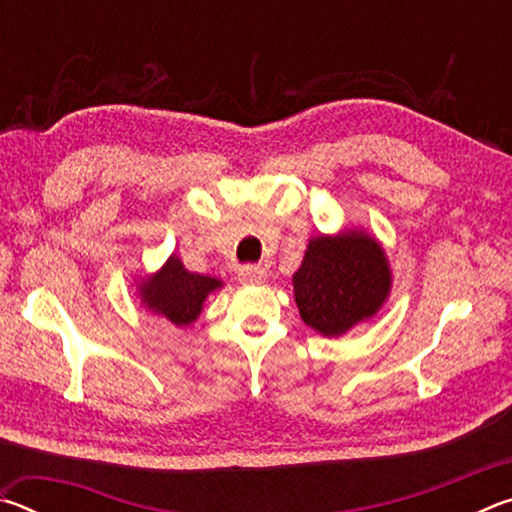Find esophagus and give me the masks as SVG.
Listing matches in <instances>:
<instances>
[{"label": "esophagus", "mask_w": 512, "mask_h": 512, "mask_svg": "<svg viewBox=\"0 0 512 512\" xmlns=\"http://www.w3.org/2000/svg\"><path fill=\"white\" fill-rule=\"evenodd\" d=\"M239 280L244 284H262L266 280V268L264 266L239 268Z\"/></svg>", "instance_id": "34e87169"}]
</instances>
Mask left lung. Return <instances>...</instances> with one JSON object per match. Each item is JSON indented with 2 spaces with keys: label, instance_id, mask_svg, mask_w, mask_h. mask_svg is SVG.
Here are the masks:
<instances>
[{
  "label": "left lung",
  "instance_id": "left-lung-1",
  "mask_svg": "<svg viewBox=\"0 0 512 512\" xmlns=\"http://www.w3.org/2000/svg\"><path fill=\"white\" fill-rule=\"evenodd\" d=\"M391 289L393 271L386 250L363 228L311 237L293 273L300 318L325 339H339L377 316Z\"/></svg>",
  "mask_w": 512,
  "mask_h": 512
}]
</instances>
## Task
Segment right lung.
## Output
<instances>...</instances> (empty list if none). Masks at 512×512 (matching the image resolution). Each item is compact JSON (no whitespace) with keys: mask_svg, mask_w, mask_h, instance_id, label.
<instances>
[{"mask_svg":"<svg viewBox=\"0 0 512 512\" xmlns=\"http://www.w3.org/2000/svg\"><path fill=\"white\" fill-rule=\"evenodd\" d=\"M135 287L146 311L167 318L176 327H189L201 316L207 296L221 289L223 282L210 275L187 271L183 259L171 253L158 271L137 277Z\"/></svg>","mask_w":512,"mask_h":512,"instance_id":"obj_1","label":"right lung"}]
</instances>
